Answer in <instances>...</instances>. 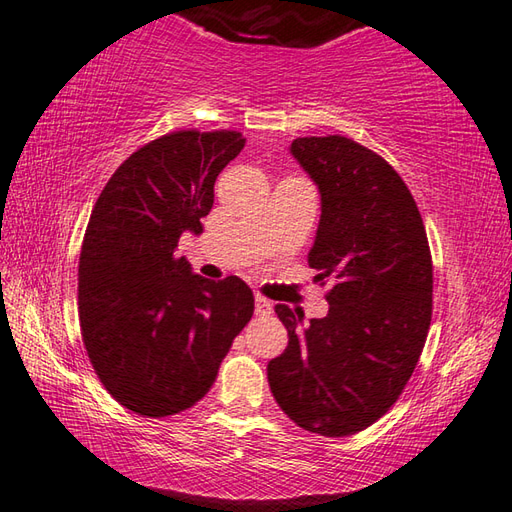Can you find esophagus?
<instances>
[{
    "mask_svg": "<svg viewBox=\"0 0 512 512\" xmlns=\"http://www.w3.org/2000/svg\"><path fill=\"white\" fill-rule=\"evenodd\" d=\"M255 312L259 314V317H268V314L273 312V301H268L266 297L257 295L255 297Z\"/></svg>",
    "mask_w": 512,
    "mask_h": 512,
    "instance_id": "34e87169",
    "label": "esophagus"
}]
</instances>
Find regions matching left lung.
I'll return each mask as SVG.
<instances>
[{
  "mask_svg": "<svg viewBox=\"0 0 512 512\" xmlns=\"http://www.w3.org/2000/svg\"><path fill=\"white\" fill-rule=\"evenodd\" d=\"M290 154L321 195L308 264L330 279L323 319L275 306L288 330L268 363L277 405L301 429L341 438L367 429L405 389L431 325L433 266L407 184L345 136L292 140Z\"/></svg>",
  "mask_w": 512,
  "mask_h": 512,
  "instance_id": "left-lung-1",
  "label": "left lung"
}]
</instances>
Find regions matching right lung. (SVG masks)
<instances>
[{
    "mask_svg": "<svg viewBox=\"0 0 512 512\" xmlns=\"http://www.w3.org/2000/svg\"><path fill=\"white\" fill-rule=\"evenodd\" d=\"M239 132H173L134 151L96 200L79 257V321L96 376L147 418L193 407L217 378L255 297L239 277L211 281L176 257L202 233Z\"/></svg>",
    "mask_w": 512,
    "mask_h": 512,
    "instance_id": "1",
    "label": "right lung"
}]
</instances>
